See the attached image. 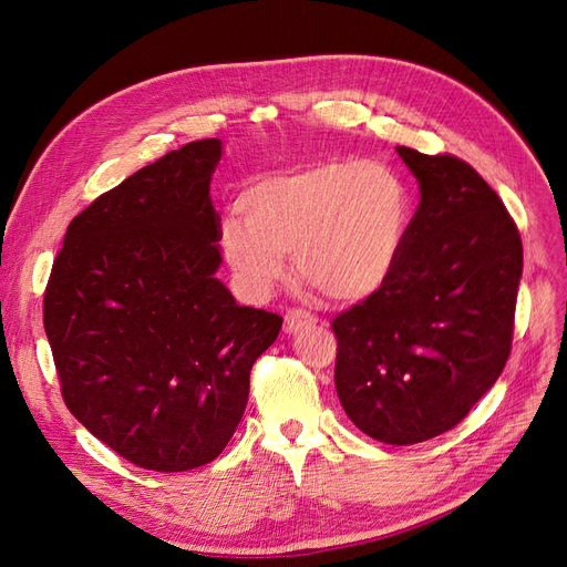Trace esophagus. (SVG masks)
I'll use <instances>...</instances> for the list:
<instances>
[{"label":"esophagus","mask_w":567,"mask_h":567,"mask_svg":"<svg viewBox=\"0 0 567 567\" xmlns=\"http://www.w3.org/2000/svg\"><path fill=\"white\" fill-rule=\"evenodd\" d=\"M315 323H317V319H315L310 312L290 310V312L286 315V319H284V331H286L288 336H293V333H298V331H302V329H310V326H315Z\"/></svg>","instance_id":"obj_1"}]
</instances>
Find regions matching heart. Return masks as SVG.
<instances>
[{
    "label": "heart",
    "instance_id": "obj_1",
    "mask_svg": "<svg viewBox=\"0 0 567 567\" xmlns=\"http://www.w3.org/2000/svg\"><path fill=\"white\" fill-rule=\"evenodd\" d=\"M244 217L221 221L219 244L252 296L288 271V252L326 296L359 302L390 281L411 225V196L381 161H326L255 182Z\"/></svg>",
    "mask_w": 567,
    "mask_h": 567
}]
</instances>
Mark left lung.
Returning a JSON list of instances; mask_svg holds the SVG:
<instances>
[{"mask_svg": "<svg viewBox=\"0 0 567 567\" xmlns=\"http://www.w3.org/2000/svg\"><path fill=\"white\" fill-rule=\"evenodd\" d=\"M398 153L421 203L390 281L333 319L336 390L359 431L416 444L452 431L502 375L523 244L468 163Z\"/></svg>", "mask_w": 567, "mask_h": 567, "instance_id": "left-lung-1", "label": "left lung"}]
</instances>
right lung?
I'll return each instance as SVG.
<instances>
[{"label":"right lung","mask_w":567,"mask_h":567,"mask_svg":"<svg viewBox=\"0 0 567 567\" xmlns=\"http://www.w3.org/2000/svg\"><path fill=\"white\" fill-rule=\"evenodd\" d=\"M219 140L167 153L68 225L44 293V331L71 414L146 471L221 454L250 369L284 319L241 307L217 279L210 182Z\"/></svg>","instance_id":"add662e5"}]
</instances>
